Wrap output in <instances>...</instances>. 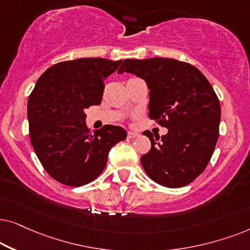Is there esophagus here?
<instances>
[{"mask_svg": "<svg viewBox=\"0 0 250 250\" xmlns=\"http://www.w3.org/2000/svg\"><path fill=\"white\" fill-rule=\"evenodd\" d=\"M139 134L138 132H135V131H128V138L130 139H134L136 137H138Z\"/></svg>", "mask_w": 250, "mask_h": 250, "instance_id": "esophagus-1", "label": "esophagus"}]
</instances>
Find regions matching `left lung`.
Segmentation results:
<instances>
[{
	"mask_svg": "<svg viewBox=\"0 0 250 250\" xmlns=\"http://www.w3.org/2000/svg\"><path fill=\"white\" fill-rule=\"evenodd\" d=\"M132 73L149 89L148 116L168 129L153 137L141 158L147 176L166 188L189 184L205 170L219 136L221 105L206 76L188 62L170 58L125 59L118 73Z\"/></svg>",
	"mask_w": 250,
	"mask_h": 250,
	"instance_id": "left-lung-1",
	"label": "left lung"
}]
</instances>
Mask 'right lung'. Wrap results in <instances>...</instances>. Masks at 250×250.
Listing matches in <instances>:
<instances>
[{"label":"right lung","instance_id":"obj_1","mask_svg":"<svg viewBox=\"0 0 250 250\" xmlns=\"http://www.w3.org/2000/svg\"><path fill=\"white\" fill-rule=\"evenodd\" d=\"M122 61L80 58L49 67L36 82L27 103L29 137L45 171L68 186H82L104 170L108 153L127 131L106 125L91 134L85 109L99 105L104 80Z\"/></svg>","mask_w":250,"mask_h":250}]
</instances>
